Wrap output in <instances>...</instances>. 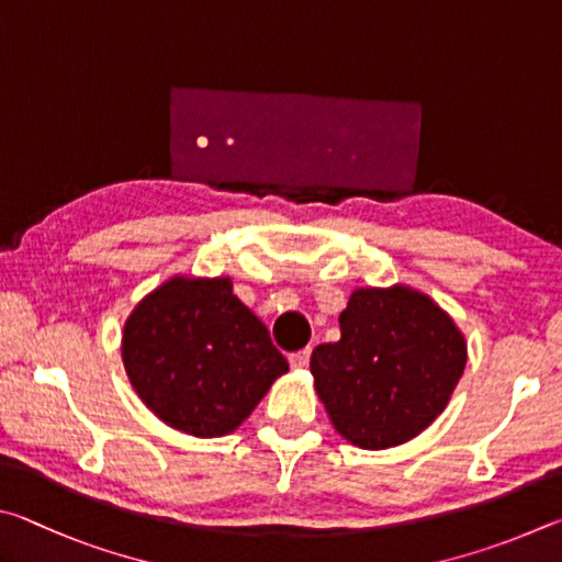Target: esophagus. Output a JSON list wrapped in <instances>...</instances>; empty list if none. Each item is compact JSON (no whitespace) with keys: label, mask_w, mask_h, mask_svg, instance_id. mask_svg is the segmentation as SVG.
<instances>
[{"label":"esophagus","mask_w":562,"mask_h":562,"mask_svg":"<svg viewBox=\"0 0 562 562\" xmlns=\"http://www.w3.org/2000/svg\"><path fill=\"white\" fill-rule=\"evenodd\" d=\"M308 360H311V348L299 350V352H291V356H289V362H291L293 370L308 368Z\"/></svg>","instance_id":"obj_1"}]
</instances>
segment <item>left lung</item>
<instances>
[{"label":"left lung","instance_id":"obj_1","mask_svg":"<svg viewBox=\"0 0 562 562\" xmlns=\"http://www.w3.org/2000/svg\"><path fill=\"white\" fill-rule=\"evenodd\" d=\"M340 340L311 356L333 427L360 449L415 439L449 405L467 368V340L445 308L405 283L356 289Z\"/></svg>","mask_w":562,"mask_h":562}]
</instances>
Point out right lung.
<instances>
[{"mask_svg":"<svg viewBox=\"0 0 562 562\" xmlns=\"http://www.w3.org/2000/svg\"><path fill=\"white\" fill-rule=\"evenodd\" d=\"M121 350L145 407L200 439L232 435L289 372L229 276L177 273L160 283L127 316Z\"/></svg>","mask_w":562,"mask_h":562,"instance_id":"add662e5","label":"right lung"}]
</instances>
